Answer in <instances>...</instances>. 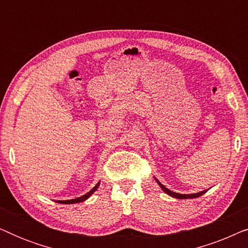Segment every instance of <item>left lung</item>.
I'll list each match as a JSON object with an SVG mask.
<instances>
[{"label": "left lung", "mask_w": 248, "mask_h": 248, "mask_svg": "<svg viewBox=\"0 0 248 248\" xmlns=\"http://www.w3.org/2000/svg\"><path fill=\"white\" fill-rule=\"evenodd\" d=\"M158 184L160 185V187L162 188V191L167 193L168 195H170V196H172V198H176V199H194V198H199V196H201V195H203L205 193V191H203V192L195 193V194H179V193H175V192L170 191V189H168L167 187H165V186L162 185L160 182H158Z\"/></svg>", "instance_id": "8db88e82"}]
</instances>
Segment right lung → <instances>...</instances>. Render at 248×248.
<instances>
[{
	"instance_id": "1",
	"label": "right lung",
	"mask_w": 248,
	"mask_h": 248,
	"mask_svg": "<svg viewBox=\"0 0 248 248\" xmlns=\"http://www.w3.org/2000/svg\"><path fill=\"white\" fill-rule=\"evenodd\" d=\"M98 186H99V183H98V184L94 186V187L91 189L90 192H88L87 194H84V195H82V196H80V198H77V199H73V200H66V201H57L59 203H63V204H73V203H79V202H82V201H84V200H87L88 198H89V196L93 194V193L96 191V189L98 188Z\"/></svg>"
}]
</instances>
